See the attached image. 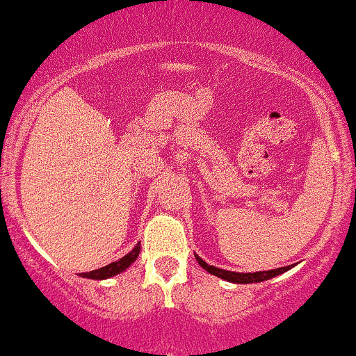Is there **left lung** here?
<instances>
[{
  "label": "left lung",
  "mask_w": 356,
  "mask_h": 356,
  "mask_svg": "<svg viewBox=\"0 0 356 356\" xmlns=\"http://www.w3.org/2000/svg\"><path fill=\"white\" fill-rule=\"evenodd\" d=\"M195 259H197L198 265H200L204 270H207L210 275H216V277L222 278L225 282H231V284H259V282L270 280V278L285 273V271H289L290 268L296 266V265H289V266H282V268H275V270L243 273V271H229V270H222V268H217V266L209 265V263L204 261L198 254H195Z\"/></svg>",
  "instance_id": "8db88e82"
}]
</instances>
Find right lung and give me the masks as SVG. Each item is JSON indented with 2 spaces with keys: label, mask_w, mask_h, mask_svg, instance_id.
Wrapping results in <instances>:
<instances>
[{
  "label": "right lung",
  "mask_w": 356,
  "mask_h": 356,
  "mask_svg": "<svg viewBox=\"0 0 356 356\" xmlns=\"http://www.w3.org/2000/svg\"><path fill=\"white\" fill-rule=\"evenodd\" d=\"M139 253H140V243H137L136 246H134V250L131 251V253L122 256L118 261L110 263V265L102 266V268H98V270L86 271V273H79V277L91 278V280H105V278H112V277H115V275L122 273V271L127 270L129 266H131L132 263L136 261Z\"/></svg>",
  "instance_id": "obj_1"
}]
</instances>
